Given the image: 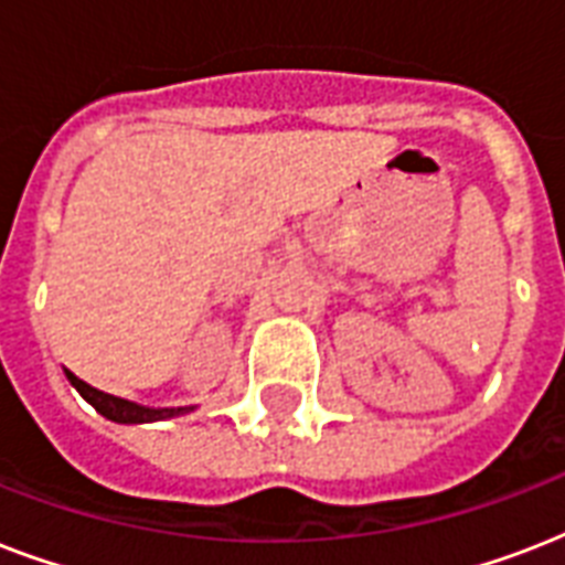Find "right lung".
<instances>
[{"mask_svg": "<svg viewBox=\"0 0 565 565\" xmlns=\"http://www.w3.org/2000/svg\"><path fill=\"white\" fill-rule=\"evenodd\" d=\"M66 372V381L82 393L84 402H90L96 411L110 422H119V425H143V422H161V419H172V416H184V413L195 411V404L190 407H146V404L128 402V398H119V395L102 393L96 386H90L82 377H75L73 372Z\"/></svg>", "mask_w": 565, "mask_h": 565, "instance_id": "add662e5", "label": "right lung"}]
</instances>
